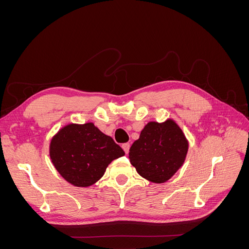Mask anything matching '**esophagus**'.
<instances>
[{"mask_svg": "<svg viewBox=\"0 0 249 249\" xmlns=\"http://www.w3.org/2000/svg\"><path fill=\"white\" fill-rule=\"evenodd\" d=\"M130 143H124V144L122 145V147H123V149L124 150V153L125 154H127L129 153V150H130Z\"/></svg>", "mask_w": 249, "mask_h": 249, "instance_id": "obj_1", "label": "esophagus"}]
</instances>
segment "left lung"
Masks as SVG:
<instances>
[{
  "label": "left lung",
  "instance_id": "obj_1",
  "mask_svg": "<svg viewBox=\"0 0 249 249\" xmlns=\"http://www.w3.org/2000/svg\"><path fill=\"white\" fill-rule=\"evenodd\" d=\"M188 141L180 127L171 119L163 124L150 122L130 148V161L139 175L150 182L168 180L182 166Z\"/></svg>",
  "mask_w": 249,
  "mask_h": 249
}]
</instances>
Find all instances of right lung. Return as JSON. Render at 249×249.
<instances>
[{"instance_id": "1", "label": "right lung", "mask_w": 249, "mask_h": 249, "mask_svg": "<svg viewBox=\"0 0 249 249\" xmlns=\"http://www.w3.org/2000/svg\"><path fill=\"white\" fill-rule=\"evenodd\" d=\"M124 155V149L92 123L62 127L50 145V157L57 171L76 187L97 182L108 165Z\"/></svg>"}]
</instances>
